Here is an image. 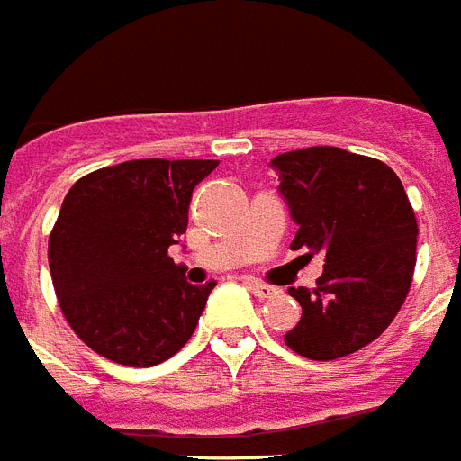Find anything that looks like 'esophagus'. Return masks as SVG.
I'll return each instance as SVG.
<instances>
[{"label":"esophagus","mask_w":461,"mask_h":461,"mask_svg":"<svg viewBox=\"0 0 461 461\" xmlns=\"http://www.w3.org/2000/svg\"><path fill=\"white\" fill-rule=\"evenodd\" d=\"M249 290L254 293V297H259V300H267V297H274L278 290L274 285H267V283H259V281H248Z\"/></svg>","instance_id":"34e87169"}]
</instances>
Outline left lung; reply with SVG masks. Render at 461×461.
Returning <instances> with one entry per match:
<instances>
[{"instance_id":"8db88e82","label":"left lung","mask_w":461,"mask_h":461,"mask_svg":"<svg viewBox=\"0 0 461 461\" xmlns=\"http://www.w3.org/2000/svg\"><path fill=\"white\" fill-rule=\"evenodd\" d=\"M297 235L290 248L326 254L314 290L290 288L302 319L293 352L330 362L388 329L417 267V216L402 180L383 161L340 147H307L271 161Z\"/></svg>"}]
</instances>
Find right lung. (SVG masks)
<instances>
[{
    "instance_id": "1",
    "label": "right lung",
    "mask_w": 461,
    "mask_h": 461,
    "mask_svg": "<svg viewBox=\"0 0 461 461\" xmlns=\"http://www.w3.org/2000/svg\"><path fill=\"white\" fill-rule=\"evenodd\" d=\"M219 161L135 159L76 180L50 233L61 314L97 355L123 366L171 359L197 329L216 283L190 285L168 257L197 183Z\"/></svg>"
}]
</instances>
